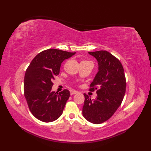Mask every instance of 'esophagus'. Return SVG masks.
I'll return each instance as SVG.
<instances>
[{"label": "esophagus", "mask_w": 151, "mask_h": 151, "mask_svg": "<svg viewBox=\"0 0 151 151\" xmlns=\"http://www.w3.org/2000/svg\"><path fill=\"white\" fill-rule=\"evenodd\" d=\"M78 93V91H76L75 90H70V95H71L76 94V93Z\"/></svg>", "instance_id": "obj_1"}]
</instances>
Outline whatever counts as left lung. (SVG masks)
<instances>
[{
    "label": "left lung",
    "mask_w": 151,
    "mask_h": 151,
    "mask_svg": "<svg viewBox=\"0 0 151 151\" xmlns=\"http://www.w3.org/2000/svg\"><path fill=\"white\" fill-rule=\"evenodd\" d=\"M98 61L99 71L89 90H97V97L92 101L85 97L83 116L94 124H101L109 119L121 104L126 91V78L123 67L116 57L106 50L89 52Z\"/></svg>",
    "instance_id": "1"
}]
</instances>
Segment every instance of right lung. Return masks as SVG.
<instances>
[{
	"mask_svg": "<svg viewBox=\"0 0 151 151\" xmlns=\"http://www.w3.org/2000/svg\"><path fill=\"white\" fill-rule=\"evenodd\" d=\"M76 52L56 49L45 50L32 60L25 73L24 95L30 112L41 121L52 122L62 114L69 91H51L52 80L60 73L63 60Z\"/></svg>",
	"mask_w": 151,
	"mask_h": 151,
	"instance_id": "obj_1",
	"label": "right lung"
}]
</instances>
